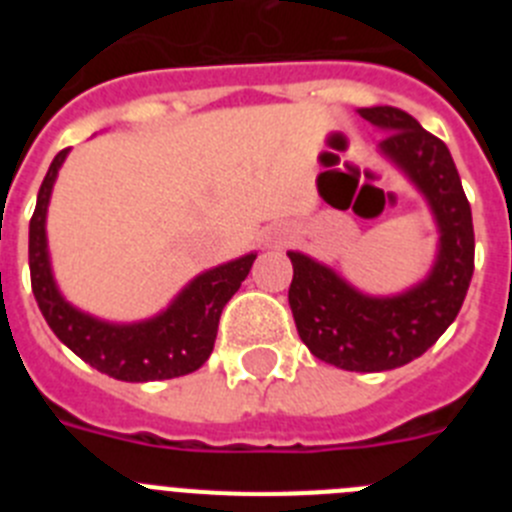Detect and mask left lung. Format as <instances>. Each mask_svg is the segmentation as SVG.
<instances>
[{
	"label": "left lung",
	"instance_id": "obj_1",
	"mask_svg": "<svg viewBox=\"0 0 512 512\" xmlns=\"http://www.w3.org/2000/svg\"><path fill=\"white\" fill-rule=\"evenodd\" d=\"M384 130L379 151L418 187L438 225V253L423 282L392 297L359 292L341 274L289 251V307L310 354L346 372H387L423 356L454 323L474 274L472 207L443 140L397 107H364Z\"/></svg>",
	"mask_w": 512,
	"mask_h": 512
}]
</instances>
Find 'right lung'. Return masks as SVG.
Here are the masks:
<instances>
[{
	"mask_svg": "<svg viewBox=\"0 0 512 512\" xmlns=\"http://www.w3.org/2000/svg\"><path fill=\"white\" fill-rule=\"evenodd\" d=\"M66 153L69 148L53 158L30 217V282L45 323L79 359L120 382H153L197 372L212 354L220 312L248 277L256 253L202 271L156 318L140 323H107L76 310L58 292L45 238L48 202Z\"/></svg>",
	"mask_w": 512,
	"mask_h": 512,
	"instance_id": "right-lung-1",
	"label": "right lung"
}]
</instances>
